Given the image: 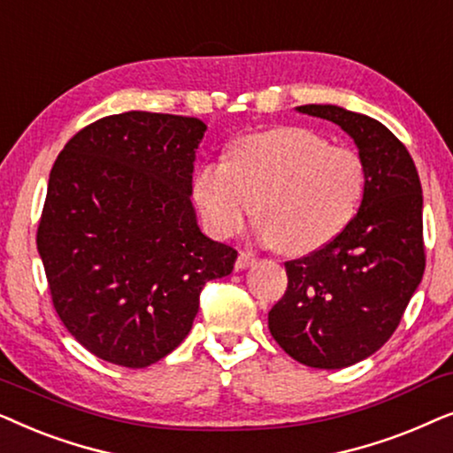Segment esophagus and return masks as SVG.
Masks as SVG:
<instances>
[{
	"instance_id": "esophagus-1",
	"label": "esophagus",
	"mask_w": 453,
	"mask_h": 453,
	"mask_svg": "<svg viewBox=\"0 0 453 453\" xmlns=\"http://www.w3.org/2000/svg\"><path fill=\"white\" fill-rule=\"evenodd\" d=\"M255 255H252V252H249V250H240V255H238V258H236V269H246V267H250V265H255Z\"/></svg>"
}]
</instances>
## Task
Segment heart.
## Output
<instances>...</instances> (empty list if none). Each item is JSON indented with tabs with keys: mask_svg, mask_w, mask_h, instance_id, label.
<instances>
[{
	"mask_svg": "<svg viewBox=\"0 0 453 453\" xmlns=\"http://www.w3.org/2000/svg\"><path fill=\"white\" fill-rule=\"evenodd\" d=\"M365 184L357 150L283 126L240 138L227 161H209L196 172L192 190L213 236H236L257 209L263 240L288 255H306L346 230Z\"/></svg>",
	"mask_w": 453,
	"mask_h": 453,
	"instance_id": "1",
	"label": "heart"
}]
</instances>
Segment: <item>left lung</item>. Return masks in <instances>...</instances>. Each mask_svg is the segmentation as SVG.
Listing matches in <instances>:
<instances>
[{
  "instance_id": "1",
  "label": "left lung",
  "mask_w": 453,
  "mask_h": 453,
  "mask_svg": "<svg viewBox=\"0 0 453 453\" xmlns=\"http://www.w3.org/2000/svg\"><path fill=\"white\" fill-rule=\"evenodd\" d=\"M354 138L366 184L340 236L286 261L288 289L269 311L283 352L312 369H343L394 335L425 273L423 188L408 149L381 122L337 105H300Z\"/></svg>"
}]
</instances>
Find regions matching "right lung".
Segmentation results:
<instances>
[{"label":"right lung","mask_w":453,"mask_h":453,"mask_svg":"<svg viewBox=\"0 0 453 453\" xmlns=\"http://www.w3.org/2000/svg\"><path fill=\"white\" fill-rule=\"evenodd\" d=\"M196 118L126 111L84 126L50 173L37 249L53 309L96 358L144 369L192 327L238 252L196 226Z\"/></svg>","instance_id":"1"}]
</instances>
